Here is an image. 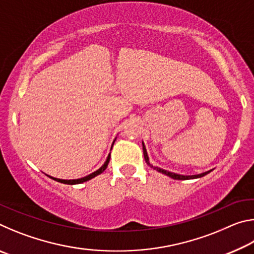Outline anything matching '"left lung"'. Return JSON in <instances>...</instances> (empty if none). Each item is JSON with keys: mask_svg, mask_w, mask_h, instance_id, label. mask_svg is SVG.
<instances>
[{"mask_svg": "<svg viewBox=\"0 0 254 254\" xmlns=\"http://www.w3.org/2000/svg\"><path fill=\"white\" fill-rule=\"evenodd\" d=\"M142 147H143V156H144V160H145V162L148 163V166L151 167V168H153L154 170L159 171V173H161V174L166 175V176H169V177H170V178H173V179H177V180H188V179L200 178V177H204L205 175H207V174H209V173H210V171H212V170H209V171H206V173H203V174H199V175H192V176H184V175H178V174L170 173V171H167V170H165V169H161V168H158V167H154V166H152L151 163L149 162V157H148V153H147V149H145L143 142H142Z\"/></svg>", "mask_w": 254, "mask_h": 254, "instance_id": "obj_1", "label": "left lung"}]
</instances>
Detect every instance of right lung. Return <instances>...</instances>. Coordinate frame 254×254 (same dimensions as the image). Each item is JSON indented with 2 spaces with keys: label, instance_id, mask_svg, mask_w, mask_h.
<instances>
[{
  "label": "right lung",
  "instance_id": "right-lung-1",
  "mask_svg": "<svg viewBox=\"0 0 254 254\" xmlns=\"http://www.w3.org/2000/svg\"><path fill=\"white\" fill-rule=\"evenodd\" d=\"M110 158H111V154H109V157H107V159H106V161L104 162V165H103L100 169L98 170H96V171H94L93 174H91V175H88V176H86V177H84V178H79V179H70V180H65V179H58V178H54V177H49L51 178V179H54V180H56V182H58V183H63V184H67V185H76V184H81V183H85V182H87V180H91L92 178H94V177H96V176H98V175H101L103 171H104L106 168H107V165H109V162H110Z\"/></svg>",
  "mask_w": 254,
  "mask_h": 254
}]
</instances>
